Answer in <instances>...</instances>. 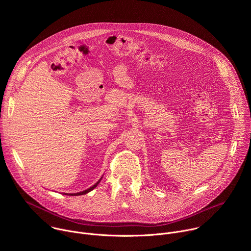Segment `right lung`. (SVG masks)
Segmentation results:
<instances>
[{"label":"right lung","mask_w":251,"mask_h":251,"mask_svg":"<svg viewBox=\"0 0 251 251\" xmlns=\"http://www.w3.org/2000/svg\"><path fill=\"white\" fill-rule=\"evenodd\" d=\"M101 181V178H100V180L94 185V186H92L91 188H89V189H87V190H85V191H83V192H80V193H76V194H70L71 196H79V195H85V194H87V193H89L90 191H92L94 188H96V186L99 184V182Z\"/></svg>","instance_id":"1"}]
</instances>
